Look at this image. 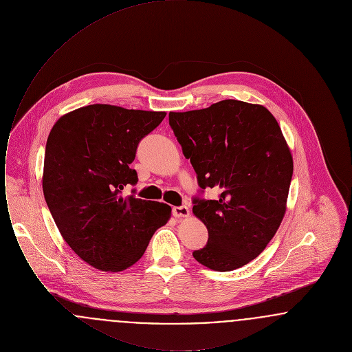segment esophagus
Here are the masks:
<instances>
[{"mask_svg": "<svg viewBox=\"0 0 352 352\" xmlns=\"http://www.w3.org/2000/svg\"><path fill=\"white\" fill-rule=\"evenodd\" d=\"M173 215L175 218H186L190 215V210L187 206H179V207H173Z\"/></svg>", "mask_w": 352, "mask_h": 352, "instance_id": "esophagus-1", "label": "esophagus"}]
</instances>
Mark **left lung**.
I'll list each match as a JSON object with an SVG mask.
<instances>
[{"label": "left lung", "instance_id": "8db88e82", "mask_svg": "<svg viewBox=\"0 0 352 352\" xmlns=\"http://www.w3.org/2000/svg\"><path fill=\"white\" fill-rule=\"evenodd\" d=\"M168 124L201 190H220L218 201H192L194 215L208 230L194 258L217 272L248 264L265 250L286 211L293 157L277 120L260 104L228 99L170 112Z\"/></svg>", "mask_w": 352, "mask_h": 352}]
</instances>
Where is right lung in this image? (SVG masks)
<instances>
[{
    "label": "right lung",
    "mask_w": 352,
    "mask_h": 352,
    "mask_svg": "<svg viewBox=\"0 0 352 352\" xmlns=\"http://www.w3.org/2000/svg\"><path fill=\"white\" fill-rule=\"evenodd\" d=\"M166 112L92 104L59 118L45 153L42 187L55 224L83 261L104 272L137 263L171 217L166 203L124 197L137 184L138 142Z\"/></svg>",
    "instance_id": "obj_1"
}]
</instances>
